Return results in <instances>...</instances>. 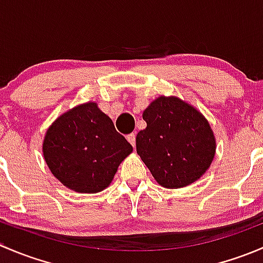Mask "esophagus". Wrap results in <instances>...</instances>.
<instances>
[{
    "mask_svg": "<svg viewBox=\"0 0 263 263\" xmlns=\"http://www.w3.org/2000/svg\"><path fill=\"white\" fill-rule=\"evenodd\" d=\"M127 141H128L129 144H131L132 146L135 147V145H136V135H135V134L127 135Z\"/></svg>",
    "mask_w": 263,
    "mask_h": 263,
    "instance_id": "34e87169",
    "label": "esophagus"
}]
</instances>
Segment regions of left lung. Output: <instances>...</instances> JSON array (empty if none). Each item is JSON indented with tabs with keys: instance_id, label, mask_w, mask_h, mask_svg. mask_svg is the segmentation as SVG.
Instances as JSON below:
<instances>
[{
	"instance_id": "left-lung-1",
	"label": "left lung",
	"mask_w": 263,
	"mask_h": 263,
	"mask_svg": "<svg viewBox=\"0 0 263 263\" xmlns=\"http://www.w3.org/2000/svg\"><path fill=\"white\" fill-rule=\"evenodd\" d=\"M146 128L136 150L154 179L165 188L187 187L210 168L216 151L205 116L178 97L156 98L142 113Z\"/></svg>"
}]
</instances>
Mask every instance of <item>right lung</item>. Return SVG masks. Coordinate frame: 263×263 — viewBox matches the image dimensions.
Segmentation results:
<instances>
[{
	"label": "right lung",
	"mask_w": 263,
	"mask_h": 263,
	"mask_svg": "<svg viewBox=\"0 0 263 263\" xmlns=\"http://www.w3.org/2000/svg\"><path fill=\"white\" fill-rule=\"evenodd\" d=\"M132 146L95 102L62 113L47 129L43 156L53 176L79 193H98L115 178Z\"/></svg>",
	"instance_id": "right-lung-1"
}]
</instances>
